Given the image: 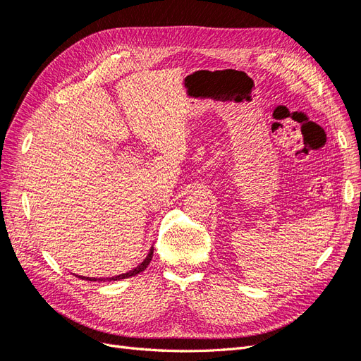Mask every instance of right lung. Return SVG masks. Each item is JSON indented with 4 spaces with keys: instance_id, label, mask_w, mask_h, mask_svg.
<instances>
[{
    "instance_id": "obj_1",
    "label": "right lung",
    "mask_w": 361,
    "mask_h": 361,
    "mask_svg": "<svg viewBox=\"0 0 361 361\" xmlns=\"http://www.w3.org/2000/svg\"><path fill=\"white\" fill-rule=\"evenodd\" d=\"M152 256H154V247H152V248L149 250V255L146 256V259H145L143 262H141V264H140L138 267H135L133 271H128V272H125V274H118V276H114V277H106V279L84 277V276H76V277H80V279H82V280H89V281H116V280L128 279V277H133V276H137V274H140V272H143V271L147 268V265L150 264Z\"/></svg>"
}]
</instances>
